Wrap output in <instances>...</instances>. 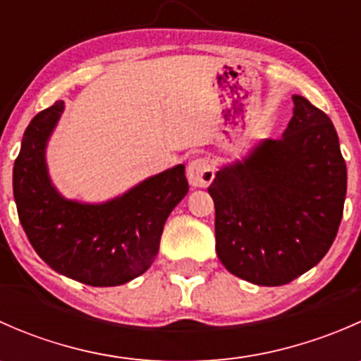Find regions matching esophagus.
I'll return each mask as SVG.
<instances>
[{
  "mask_svg": "<svg viewBox=\"0 0 361 361\" xmlns=\"http://www.w3.org/2000/svg\"><path fill=\"white\" fill-rule=\"evenodd\" d=\"M214 167L207 159H195L187 166V180L190 187L204 188L213 181Z\"/></svg>",
  "mask_w": 361,
  "mask_h": 361,
  "instance_id": "1",
  "label": "esophagus"
}]
</instances>
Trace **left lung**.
I'll list each match as a JSON object with an SVG mask.
<instances>
[{"mask_svg": "<svg viewBox=\"0 0 361 361\" xmlns=\"http://www.w3.org/2000/svg\"><path fill=\"white\" fill-rule=\"evenodd\" d=\"M279 140H262L218 169L216 255L238 278L281 286L314 267L336 239L348 171L332 120L293 94Z\"/></svg>", "mask_w": 361, "mask_h": 361, "instance_id": "left-lung-1", "label": "left lung"}]
</instances>
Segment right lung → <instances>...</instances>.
Returning <instances> with one entry per match:
<instances>
[{"instance_id":"obj_1","label":"right lung","mask_w":361,"mask_h":361,"mask_svg":"<svg viewBox=\"0 0 361 361\" xmlns=\"http://www.w3.org/2000/svg\"><path fill=\"white\" fill-rule=\"evenodd\" d=\"M64 111L56 101L29 122L13 164V197L29 243L47 265L89 286H118L159 253L171 211L187 195L185 166L169 167L103 202L68 199L49 173L47 147Z\"/></svg>"}]
</instances>
